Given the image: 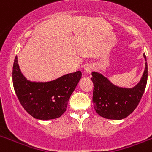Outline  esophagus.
<instances>
[{"mask_svg":"<svg viewBox=\"0 0 152 152\" xmlns=\"http://www.w3.org/2000/svg\"><path fill=\"white\" fill-rule=\"evenodd\" d=\"M93 69H94V67H93L91 64H88V65H86L85 72L88 74H91V72L93 71Z\"/></svg>","mask_w":152,"mask_h":152,"instance_id":"1","label":"esophagus"}]
</instances>
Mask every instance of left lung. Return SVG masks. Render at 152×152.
Returning a JSON list of instances; mask_svg holds the SVG:
<instances>
[{
  "label": "left lung",
  "instance_id": "left-lung-1",
  "mask_svg": "<svg viewBox=\"0 0 152 152\" xmlns=\"http://www.w3.org/2000/svg\"><path fill=\"white\" fill-rule=\"evenodd\" d=\"M145 59L146 56L144 54ZM94 84L93 103L95 110L100 116L110 119H122L135 110L145 90L148 80V65L140 82L133 88L115 86L101 74L92 72Z\"/></svg>",
  "mask_w": 152,
  "mask_h": 152
}]
</instances>
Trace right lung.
I'll list each match as a JSON object with an SVG mask.
<instances>
[{
  "label": "right lung",
  "instance_id": "1",
  "mask_svg": "<svg viewBox=\"0 0 152 152\" xmlns=\"http://www.w3.org/2000/svg\"><path fill=\"white\" fill-rule=\"evenodd\" d=\"M12 75L13 88L21 105L33 117L42 120L56 119L65 112L81 77V72L77 71L49 82H32L21 73L17 56Z\"/></svg>",
  "mask_w": 152,
  "mask_h": 152
}]
</instances>
